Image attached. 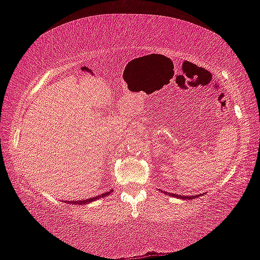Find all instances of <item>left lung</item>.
<instances>
[{"instance_id": "8db88e82", "label": "left lung", "mask_w": 260, "mask_h": 260, "mask_svg": "<svg viewBox=\"0 0 260 260\" xmlns=\"http://www.w3.org/2000/svg\"><path fill=\"white\" fill-rule=\"evenodd\" d=\"M170 195H171V193H170ZM173 196L174 197H178V199H182V200H192V199H195V197H193V196H184V195L179 196V195H174V193H173Z\"/></svg>"}]
</instances>
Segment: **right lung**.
Here are the masks:
<instances>
[{
	"mask_svg": "<svg viewBox=\"0 0 260 260\" xmlns=\"http://www.w3.org/2000/svg\"><path fill=\"white\" fill-rule=\"evenodd\" d=\"M112 192V190L111 191H108V192H105V193H102V195H100V196H96V197H93V199H88V200H83V201H79V202H71V203H76V204H87V203H90V202H93V201H96V200H99V199H103V197H105V196H108V195H110V193ZM65 203H67V202H65Z\"/></svg>",
	"mask_w": 260,
	"mask_h": 260,
	"instance_id": "obj_1",
	"label": "right lung"
}]
</instances>
